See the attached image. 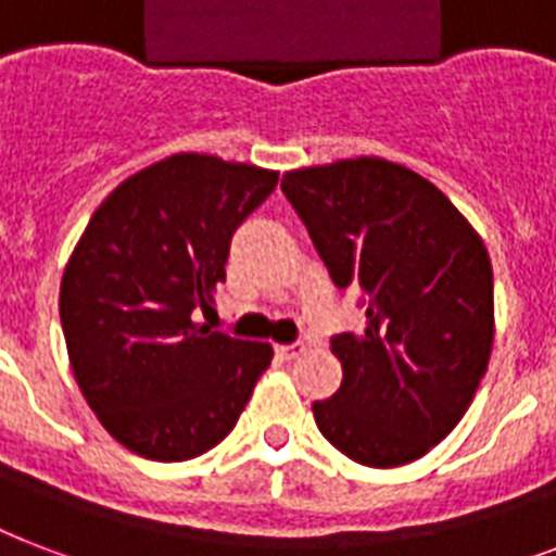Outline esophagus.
I'll return each mask as SVG.
<instances>
[{
    "label": "esophagus",
    "mask_w": 556,
    "mask_h": 556,
    "mask_svg": "<svg viewBox=\"0 0 556 556\" xmlns=\"http://www.w3.org/2000/svg\"><path fill=\"white\" fill-rule=\"evenodd\" d=\"M306 353V346L300 344V341H296V344H282V346H277V355L279 358H282V362H294V358H300V355Z\"/></svg>",
    "instance_id": "1"
}]
</instances>
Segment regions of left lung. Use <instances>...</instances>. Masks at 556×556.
<instances>
[{"label":"left lung","mask_w":556,"mask_h":556,"mask_svg":"<svg viewBox=\"0 0 556 556\" xmlns=\"http://www.w3.org/2000/svg\"><path fill=\"white\" fill-rule=\"evenodd\" d=\"M282 194L338 291L367 324L332 338L344 379L312 405L355 464L402 466L438 446L476 396L493 350V265L438 186L379 156L300 168Z\"/></svg>","instance_id":"left-lung-1"}]
</instances>
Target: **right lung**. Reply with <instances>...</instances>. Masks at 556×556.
Instances as JSON below:
<instances>
[{"label": "right lung", "mask_w": 556, "mask_h": 556, "mask_svg": "<svg viewBox=\"0 0 556 556\" xmlns=\"http://www.w3.org/2000/svg\"><path fill=\"white\" fill-rule=\"evenodd\" d=\"M277 172L175 154L92 212L61 282V326L84 400L130 452L180 464L218 446L270 364L268 344L194 324L227 277L232 232Z\"/></svg>", "instance_id": "right-lung-1"}]
</instances>
